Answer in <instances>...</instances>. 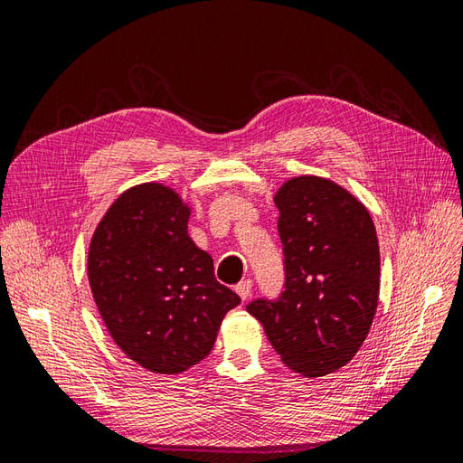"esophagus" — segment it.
Returning <instances> with one entry per match:
<instances>
[{"mask_svg": "<svg viewBox=\"0 0 463 463\" xmlns=\"http://www.w3.org/2000/svg\"><path fill=\"white\" fill-rule=\"evenodd\" d=\"M250 289H253V282H250V279H243V282H240V284L235 286L237 296H240L243 301L250 296Z\"/></svg>", "mask_w": 463, "mask_h": 463, "instance_id": "obj_1", "label": "esophagus"}]
</instances>
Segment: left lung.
<instances>
[{
    "label": "left lung",
    "instance_id": "8db88e82",
    "mask_svg": "<svg viewBox=\"0 0 463 463\" xmlns=\"http://www.w3.org/2000/svg\"><path fill=\"white\" fill-rule=\"evenodd\" d=\"M284 245V291L247 305L284 365L325 376L347 365L371 330L381 253L369 210L317 175L291 177L274 194Z\"/></svg>",
    "mask_w": 463,
    "mask_h": 463
}]
</instances>
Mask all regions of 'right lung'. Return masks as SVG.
I'll use <instances>...</instances> for the list:
<instances>
[{"instance_id": "add662e5", "label": "right lung", "mask_w": 463, "mask_h": 463, "mask_svg": "<svg viewBox=\"0 0 463 463\" xmlns=\"http://www.w3.org/2000/svg\"><path fill=\"white\" fill-rule=\"evenodd\" d=\"M189 216L172 187L135 185L108 208L89 247V282L108 332L125 355L158 374L203 361L241 301L193 243Z\"/></svg>"}]
</instances>
